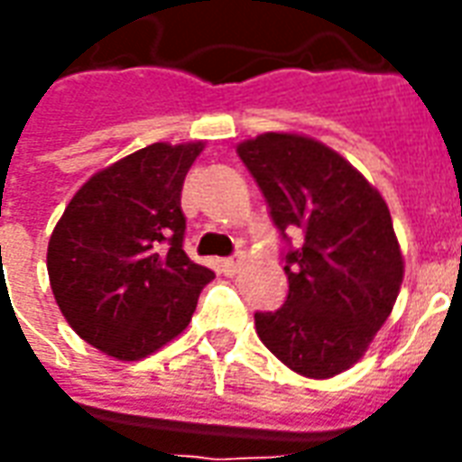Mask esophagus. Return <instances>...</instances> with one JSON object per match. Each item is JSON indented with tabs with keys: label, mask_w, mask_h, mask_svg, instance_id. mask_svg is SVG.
Here are the masks:
<instances>
[{
	"label": "esophagus",
	"mask_w": 462,
	"mask_h": 462,
	"mask_svg": "<svg viewBox=\"0 0 462 462\" xmlns=\"http://www.w3.org/2000/svg\"><path fill=\"white\" fill-rule=\"evenodd\" d=\"M220 267L227 277H232V274H237V272H240L242 260L240 257H227V260H220Z\"/></svg>",
	"instance_id": "esophagus-1"
}]
</instances>
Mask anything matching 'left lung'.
Segmentation results:
<instances>
[{"label": "left lung", "mask_w": 462, "mask_h": 462, "mask_svg": "<svg viewBox=\"0 0 462 462\" xmlns=\"http://www.w3.org/2000/svg\"><path fill=\"white\" fill-rule=\"evenodd\" d=\"M237 155L280 232H304L284 254L287 301L254 327L284 366L331 378L366 354L396 304L403 254L381 192L329 145L301 133H262Z\"/></svg>", "instance_id": "1"}]
</instances>
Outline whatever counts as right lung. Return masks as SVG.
<instances>
[{"mask_svg":"<svg viewBox=\"0 0 462 462\" xmlns=\"http://www.w3.org/2000/svg\"><path fill=\"white\" fill-rule=\"evenodd\" d=\"M205 143H152L91 175L56 222L46 270L71 329L118 361L180 334L215 277L182 250V180Z\"/></svg>","mask_w":462,"mask_h":462,"instance_id":"obj_1","label":"right lung"}]
</instances>
